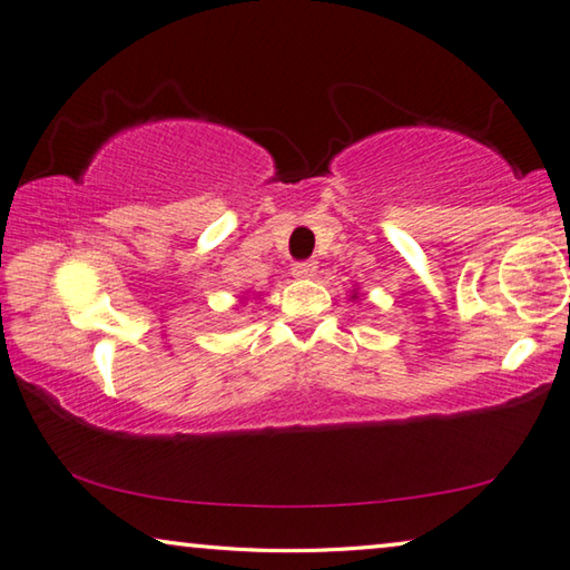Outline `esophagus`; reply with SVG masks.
Here are the masks:
<instances>
[{
    "label": "esophagus",
    "mask_w": 570,
    "mask_h": 570,
    "mask_svg": "<svg viewBox=\"0 0 570 570\" xmlns=\"http://www.w3.org/2000/svg\"><path fill=\"white\" fill-rule=\"evenodd\" d=\"M292 274L296 278H312L316 274V262H296L294 268H292Z\"/></svg>",
    "instance_id": "1"
}]
</instances>
